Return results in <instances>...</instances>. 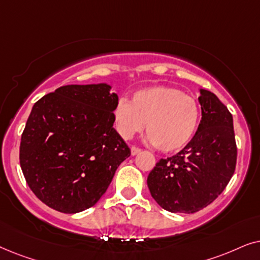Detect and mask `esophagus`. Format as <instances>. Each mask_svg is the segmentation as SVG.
<instances>
[{"label":"esophagus","instance_id":"obj_1","mask_svg":"<svg viewBox=\"0 0 260 260\" xmlns=\"http://www.w3.org/2000/svg\"><path fill=\"white\" fill-rule=\"evenodd\" d=\"M140 152H141V150L139 147H137V146L131 147V153H132V155H137L138 153H140Z\"/></svg>","mask_w":260,"mask_h":260}]
</instances>
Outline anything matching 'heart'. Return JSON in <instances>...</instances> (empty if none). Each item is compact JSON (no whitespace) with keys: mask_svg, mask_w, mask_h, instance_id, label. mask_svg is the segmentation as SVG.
Listing matches in <instances>:
<instances>
[{"mask_svg":"<svg viewBox=\"0 0 260 260\" xmlns=\"http://www.w3.org/2000/svg\"><path fill=\"white\" fill-rule=\"evenodd\" d=\"M123 139L140 133L146 123L148 139L161 152H176L192 140L201 120L195 98L172 86H151L134 92L132 101L120 99L113 112Z\"/></svg>","mask_w":260,"mask_h":260,"instance_id":"obj_1","label":"heart"}]
</instances>
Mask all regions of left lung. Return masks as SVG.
Segmentation results:
<instances>
[{
	"label": "left lung",
	"instance_id": "1",
	"mask_svg": "<svg viewBox=\"0 0 260 260\" xmlns=\"http://www.w3.org/2000/svg\"><path fill=\"white\" fill-rule=\"evenodd\" d=\"M200 92L202 119L192 140L177 154L160 159L147 177L152 197L171 213L192 214L210 205L237 164L232 114L215 94Z\"/></svg>",
	"mask_w": 260,
	"mask_h": 260
}]
</instances>
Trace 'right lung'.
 Segmentation results:
<instances>
[{
  "label": "right lung",
  "mask_w": 260,
  "mask_h": 260,
  "mask_svg": "<svg viewBox=\"0 0 260 260\" xmlns=\"http://www.w3.org/2000/svg\"><path fill=\"white\" fill-rule=\"evenodd\" d=\"M106 83L64 85L34 103L20 165L38 199L60 213L83 212L107 191L131 150L114 129L119 98Z\"/></svg>",
  "instance_id": "1"
}]
</instances>
